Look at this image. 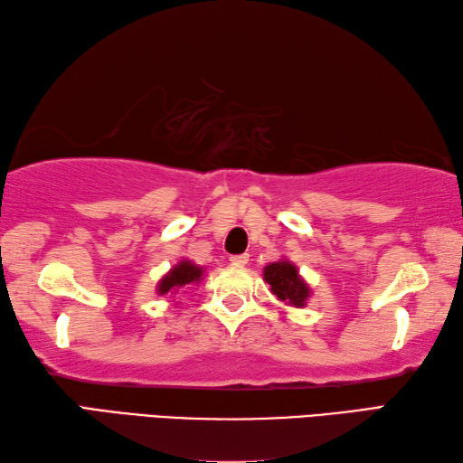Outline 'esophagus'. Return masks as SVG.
I'll use <instances>...</instances> for the list:
<instances>
[{"label": "esophagus", "mask_w": 463, "mask_h": 463, "mask_svg": "<svg viewBox=\"0 0 463 463\" xmlns=\"http://www.w3.org/2000/svg\"><path fill=\"white\" fill-rule=\"evenodd\" d=\"M231 262H232V265H237V267H244L249 262V255H247V252H244V255H232Z\"/></svg>", "instance_id": "obj_1"}]
</instances>
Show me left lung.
<instances>
[{
    "label": "left lung",
    "instance_id": "8db88e82",
    "mask_svg": "<svg viewBox=\"0 0 463 463\" xmlns=\"http://www.w3.org/2000/svg\"><path fill=\"white\" fill-rule=\"evenodd\" d=\"M262 273H265V280L270 285V291L277 295L279 301H283L285 305H293L297 309L307 305L311 288L301 279V275H298V270L291 260L270 262Z\"/></svg>",
    "mask_w": 463,
    "mask_h": 463
}]
</instances>
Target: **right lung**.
Wrapping results in <instances>:
<instances>
[{"mask_svg": "<svg viewBox=\"0 0 463 463\" xmlns=\"http://www.w3.org/2000/svg\"><path fill=\"white\" fill-rule=\"evenodd\" d=\"M203 273H204L203 267H198V265H194V262L183 259L178 265L172 267L168 273L160 279L156 291H158V295L176 293L178 288L198 283V280L203 279Z\"/></svg>", "mask_w": 463, "mask_h": 463, "instance_id": "1", "label": "right lung"}]
</instances>
